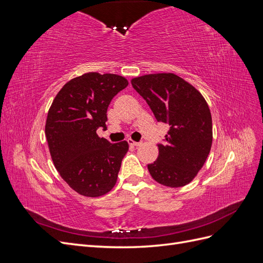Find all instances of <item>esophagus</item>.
Returning <instances> with one entry per match:
<instances>
[{
	"instance_id": "esophagus-1",
	"label": "esophagus",
	"mask_w": 263,
	"mask_h": 263,
	"mask_svg": "<svg viewBox=\"0 0 263 263\" xmlns=\"http://www.w3.org/2000/svg\"><path fill=\"white\" fill-rule=\"evenodd\" d=\"M127 141H128V144H129L130 146H134V147H138V146L141 145V142H136V141H134V140H132V139H128Z\"/></svg>"
}]
</instances>
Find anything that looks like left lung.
Wrapping results in <instances>:
<instances>
[{"label": "left lung", "instance_id": "1", "mask_svg": "<svg viewBox=\"0 0 263 263\" xmlns=\"http://www.w3.org/2000/svg\"><path fill=\"white\" fill-rule=\"evenodd\" d=\"M158 122L170 129L158 144L159 156L148 170L158 183L184 186L202 169L213 141L212 115L202 94L173 73L147 74L132 80Z\"/></svg>", "mask_w": 263, "mask_h": 263}]
</instances>
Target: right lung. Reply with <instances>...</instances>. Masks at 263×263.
Masks as SVG:
<instances>
[{"label":"right lung","instance_id":"1","mask_svg":"<svg viewBox=\"0 0 263 263\" xmlns=\"http://www.w3.org/2000/svg\"><path fill=\"white\" fill-rule=\"evenodd\" d=\"M127 85L117 74L85 73L63 85L49 108L45 133L53 164L79 194L101 196L116 184L128 144H112L97 130L106 128L109 103Z\"/></svg>","mask_w":263,"mask_h":263}]
</instances>
